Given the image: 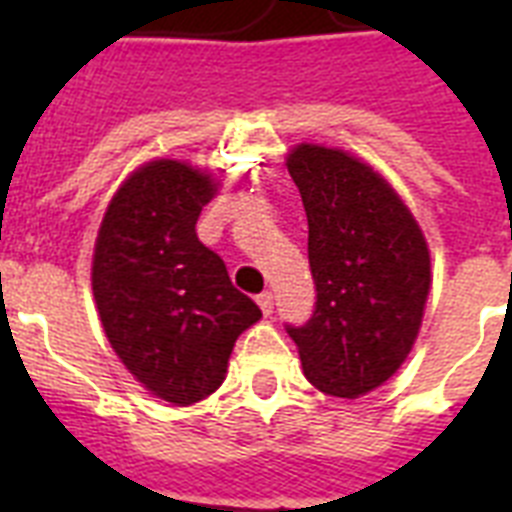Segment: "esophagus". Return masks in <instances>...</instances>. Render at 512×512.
<instances>
[{"label":"esophagus","mask_w":512,"mask_h":512,"mask_svg":"<svg viewBox=\"0 0 512 512\" xmlns=\"http://www.w3.org/2000/svg\"><path fill=\"white\" fill-rule=\"evenodd\" d=\"M257 305H260V311H263L265 316H271V313H273V295H271V292H263V295H257Z\"/></svg>","instance_id":"1"}]
</instances>
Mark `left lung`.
Masks as SVG:
<instances>
[{
	"instance_id": "1",
	"label": "left lung",
	"mask_w": 512,
	"mask_h": 512,
	"mask_svg": "<svg viewBox=\"0 0 512 512\" xmlns=\"http://www.w3.org/2000/svg\"><path fill=\"white\" fill-rule=\"evenodd\" d=\"M308 215L316 308L287 324L311 385L358 398L396 374L430 292L420 225L382 175L337 148L300 143L287 156Z\"/></svg>"
}]
</instances>
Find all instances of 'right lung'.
<instances>
[{"mask_svg":"<svg viewBox=\"0 0 512 512\" xmlns=\"http://www.w3.org/2000/svg\"><path fill=\"white\" fill-rule=\"evenodd\" d=\"M215 191L191 164H143L114 193L92 257V295L111 348L143 388L175 406L220 388L233 342L263 316L196 236Z\"/></svg>","mask_w":512,"mask_h":512,"instance_id":"right-lung-1","label":"right lung"}]
</instances>
